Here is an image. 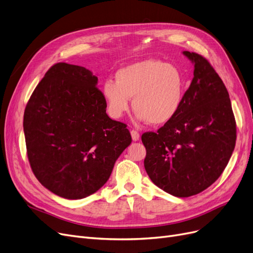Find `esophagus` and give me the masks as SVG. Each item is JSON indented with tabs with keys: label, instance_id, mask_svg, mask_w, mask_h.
<instances>
[{
	"label": "esophagus",
	"instance_id": "1",
	"mask_svg": "<svg viewBox=\"0 0 253 253\" xmlns=\"http://www.w3.org/2000/svg\"><path fill=\"white\" fill-rule=\"evenodd\" d=\"M130 133H131L132 141L133 142H137L138 139H139V133L137 131H135V130H131V131H130Z\"/></svg>",
	"mask_w": 253,
	"mask_h": 253
}]
</instances>
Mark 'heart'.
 <instances>
[{
    "instance_id": "heart-1",
    "label": "heart",
    "mask_w": 253,
    "mask_h": 253,
    "mask_svg": "<svg viewBox=\"0 0 253 253\" xmlns=\"http://www.w3.org/2000/svg\"><path fill=\"white\" fill-rule=\"evenodd\" d=\"M185 83L175 65L157 59L128 64L116 74V82L103 84V97L111 118L120 119L129 109V98L139 121L166 125L178 115Z\"/></svg>"
}]
</instances>
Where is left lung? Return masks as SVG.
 I'll use <instances>...</instances> for the list:
<instances>
[{
  "label": "left lung",
  "mask_w": 253,
  "mask_h": 253,
  "mask_svg": "<svg viewBox=\"0 0 253 253\" xmlns=\"http://www.w3.org/2000/svg\"><path fill=\"white\" fill-rule=\"evenodd\" d=\"M194 78L181 108L157 132H146L144 166L158 188L175 197L208 189L225 169L236 146L237 129L228 91L201 55L183 51Z\"/></svg>",
  "instance_id": "obj_1"
}]
</instances>
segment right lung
<instances>
[{
  "label": "right lung",
  "instance_id": "1",
  "mask_svg": "<svg viewBox=\"0 0 253 253\" xmlns=\"http://www.w3.org/2000/svg\"><path fill=\"white\" fill-rule=\"evenodd\" d=\"M97 84L89 70L56 63L25 109L31 169L45 189L65 199H82L100 190L131 144L126 125L107 116Z\"/></svg>",
  "mask_w": 253,
  "mask_h": 253
}]
</instances>
